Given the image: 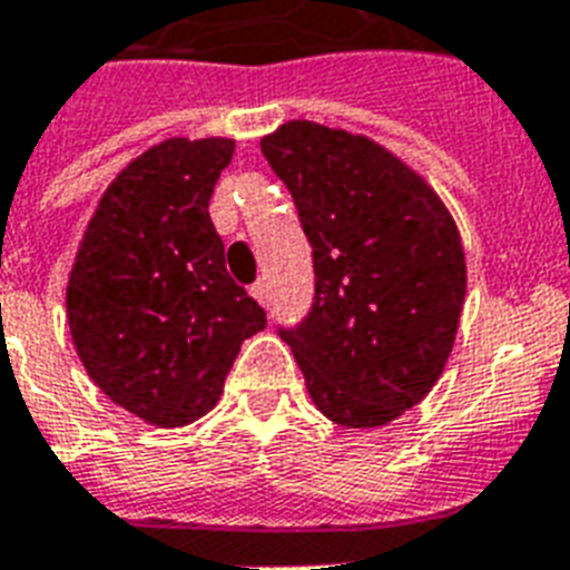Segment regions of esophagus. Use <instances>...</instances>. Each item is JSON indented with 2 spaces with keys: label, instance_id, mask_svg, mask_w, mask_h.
Here are the masks:
<instances>
[{
  "label": "esophagus",
  "instance_id": "obj_1",
  "mask_svg": "<svg viewBox=\"0 0 570 570\" xmlns=\"http://www.w3.org/2000/svg\"><path fill=\"white\" fill-rule=\"evenodd\" d=\"M248 293H252L254 301H261V304H266V295H269V289H266V281H254Z\"/></svg>",
  "mask_w": 570,
  "mask_h": 570
}]
</instances>
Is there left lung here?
Here are the masks:
<instances>
[{
    "mask_svg": "<svg viewBox=\"0 0 570 570\" xmlns=\"http://www.w3.org/2000/svg\"><path fill=\"white\" fill-rule=\"evenodd\" d=\"M261 149L293 193L316 272L307 318L281 340L333 424H390L451 357L465 301L456 222L428 180L363 134L293 119Z\"/></svg>",
    "mask_w": 570,
    "mask_h": 570,
    "instance_id": "left-lung-1",
    "label": "left lung"
}]
</instances>
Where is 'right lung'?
<instances>
[{"mask_svg":"<svg viewBox=\"0 0 570 570\" xmlns=\"http://www.w3.org/2000/svg\"><path fill=\"white\" fill-rule=\"evenodd\" d=\"M234 140L173 137L110 180L67 286V322L90 381L157 428L210 413L239 345L266 313L225 269L210 196Z\"/></svg>","mask_w":570,"mask_h":570,"instance_id":"add662e5","label":"right lung"}]
</instances>
